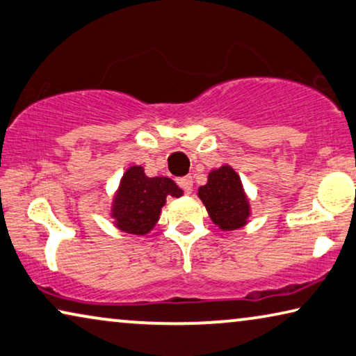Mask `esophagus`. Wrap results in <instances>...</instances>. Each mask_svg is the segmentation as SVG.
Listing matches in <instances>:
<instances>
[{
  "mask_svg": "<svg viewBox=\"0 0 356 356\" xmlns=\"http://www.w3.org/2000/svg\"><path fill=\"white\" fill-rule=\"evenodd\" d=\"M177 184H179V187L185 191V193H190L191 188H193V179H191V176L179 177Z\"/></svg>",
  "mask_w": 356,
  "mask_h": 356,
  "instance_id": "34e87169",
  "label": "esophagus"
}]
</instances>
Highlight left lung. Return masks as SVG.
Segmentation results:
<instances>
[{
  "mask_svg": "<svg viewBox=\"0 0 356 356\" xmlns=\"http://www.w3.org/2000/svg\"><path fill=\"white\" fill-rule=\"evenodd\" d=\"M198 196L209 217L222 231L241 229L249 223L252 207L239 174L229 165L211 169L207 184L198 188Z\"/></svg>",
  "mask_w": 356,
  "mask_h": 356,
  "instance_id": "1",
  "label": "left lung"
}]
</instances>
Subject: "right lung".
<instances>
[{"label": "right lung", "mask_w": 356, "mask_h": 356, "mask_svg": "<svg viewBox=\"0 0 356 356\" xmlns=\"http://www.w3.org/2000/svg\"><path fill=\"white\" fill-rule=\"evenodd\" d=\"M184 190L169 177H149L139 165L129 166L118 182L109 216L117 229L145 236L160 220L168 196L180 198Z\"/></svg>", "instance_id": "1"}]
</instances>
